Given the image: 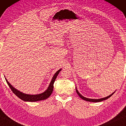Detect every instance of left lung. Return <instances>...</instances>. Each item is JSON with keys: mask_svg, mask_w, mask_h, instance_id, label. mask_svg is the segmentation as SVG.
Listing matches in <instances>:
<instances>
[{"mask_svg": "<svg viewBox=\"0 0 126 126\" xmlns=\"http://www.w3.org/2000/svg\"><path fill=\"white\" fill-rule=\"evenodd\" d=\"M76 93H78V94L79 95V97L80 98H82V99H84V100L85 101H89V102H101V101H104V100H106L109 98H110V97L111 96V95L115 93V92H114L113 93L109 95L108 97H104V98H99V99H92V98H86V97H84L83 95H82L81 94H80L79 92V91H78V89H77V88L76 87Z\"/></svg>", "mask_w": 126, "mask_h": 126, "instance_id": "1", "label": "left lung"}]
</instances>
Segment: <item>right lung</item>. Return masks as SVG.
Returning <instances> with one entry per match:
<instances>
[{
    "mask_svg": "<svg viewBox=\"0 0 126 126\" xmlns=\"http://www.w3.org/2000/svg\"><path fill=\"white\" fill-rule=\"evenodd\" d=\"M62 69H59V70L57 71V72L54 74L51 80V82H50L49 85H48L47 89L44 92L40 94H25L22 93L21 92L19 91L18 90L13 87V86L8 81V80H7V79L5 78V79L6 80L9 88H10L12 90L13 93H14L15 95H16L18 98L24 101H28V102H36V101H42L44 100V99H46L51 95L52 91H53L54 83L55 81V79L56 78H57V76L58 74H59L60 71Z\"/></svg>",
    "mask_w": 126,
    "mask_h": 126,
    "instance_id": "obj_1",
    "label": "right lung"
}]
</instances>
